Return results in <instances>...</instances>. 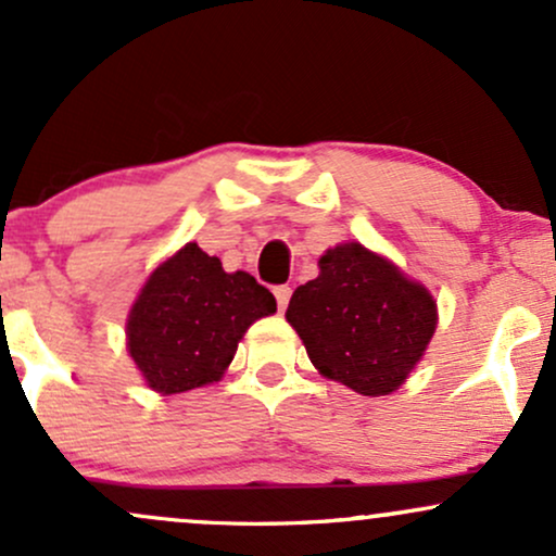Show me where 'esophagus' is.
<instances>
[{"instance_id":"34e87169","label":"esophagus","mask_w":556,"mask_h":556,"mask_svg":"<svg viewBox=\"0 0 556 556\" xmlns=\"http://www.w3.org/2000/svg\"><path fill=\"white\" fill-rule=\"evenodd\" d=\"M274 298H277L279 311H285V308H287V303H290V298H292V290H290V287H287V285L274 287Z\"/></svg>"}]
</instances>
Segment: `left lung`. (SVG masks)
<instances>
[{
	"label": "left lung",
	"mask_w": 556,
	"mask_h": 556,
	"mask_svg": "<svg viewBox=\"0 0 556 556\" xmlns=\"http://www.w3.org/2000/svg\"><path fill=\"white\" fill-rule=\"evenodd\" d=\"M318 266L287 305L311 363L366 397L394 392L437 329L429 290L361 242L331 248Z\"/></svg>",
	"instance_id": "1"
}]
</instances>
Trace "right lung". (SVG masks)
<instances>
[{
    "label": "right lung",
    "instance_id": "obj_1",
    "mask_svg": "<svg viewBox=\"0 0 556 556\" xmlns=\"http://www.w3.org/2000/svg\"><path fill=\"white\" fill-rule=\"evenodd\" d=\"M277 311L251 274L222 269L195 242L151 274L127 321V350L151 389L188 392L216 381L245 329Z\"/></svg>",
    "mask_w": 556,
    "mask_h": 556
}]
</instances>
